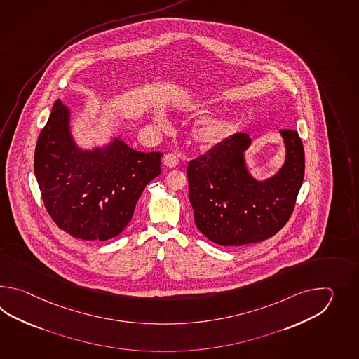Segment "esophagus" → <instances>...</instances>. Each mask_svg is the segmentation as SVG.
<instances>
[{
	"mask_svg": "<svg viewBox=\"0 0 359 359\" xmlns=\"http://www.w3.org/2000/svg\"><path fill=\"white\" fill-rule=\"evenodd\" d=\"M163 163L168 168H175L177 164H178V158H177L175 154H165L164 158H163Z\"/></svg>",
	"mask_w": 359,
	"mask_h": 359,
	"instance_id": "obj_1",
	"label": "esophagus"
}]
</instances>
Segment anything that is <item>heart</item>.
Returning <instances> with one entry per match:
<instances>
[{
  "label": "heart",
  "mask_w": 359,
  "mask_h": 359,
  "mask_svg": "<svg viewBox=\"0 0 359 359\" xmlns=\"http://www.w3.org/2000/svg\"><path fill=\"white\" fill-rule=\"evenodd\" d=\"M156 122L161 127H168L169 121L164 110H158L155 114ZM229 122L221 116H208L198 121L192 128V140L203 149H212L221 144L229 133Z\"/></svg>",
  "instance_id": "b5f03b06"
}]
</instances>
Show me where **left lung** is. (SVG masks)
Returning <instances> with one entry per match:
<instances>
[{
    "instance_id": "obj_1",
    "label": "left lung",
    "mask_w": 359,
    "mask_h": 359,
    "mask_svg": "<svg viewBox=\"0 0 359 359\" xmlns=\"http://www.w3.org/2000/svg\"><path fill=\"white\" fill-rule=\"evenodd\" d=\"M285 163L275 176L258 181L245 151L248 133H235L187 167L189 198L198 231L222 246L260 243L287 223L304 178V147L297 130H280Z\"/></svg>"
}]
</instances>
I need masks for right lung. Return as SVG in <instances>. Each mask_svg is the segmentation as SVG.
<instances>
[{
	"mask_svg": "<svg viewBox=\"0 0 359 359\" xmlns=\"http://www.w3.org/2000/svg\"><path fill=\"white\" fill-rule=\"evenodd\" d=\"M161 153H141L114 137L83 150L70 132V110L56 100L34 153L47 213L70 236L105 241L130 223L146 184L161 175Z\"/></svg>",
	"mask_w": 359,
	"mask_h": 359,
	"instance_id": "obj_1",
	"label": "right lung"
}]
</instances>
